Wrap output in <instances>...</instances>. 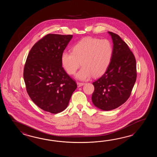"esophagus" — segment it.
<instances>
[{"mask_svg": "<svg viewBox=\"0 0 157 157\" xmlns=\"http://www.w3.org/2000/svg\"><path fill=\"white\" fill-rule=\"evenodd\" d=\"M77 86L81 87L85 85V83H82V82H77Z\"/></svg>", "mask_w": 157, "mask_h": 157, "instance_id": "1", "label": "esophagus"}]
</instances>
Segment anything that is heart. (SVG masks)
Instances as JSON below:
<instances>
[{
    "instance_id": "1",
    "label": "heart",
    "mask_w": 157,
    "mask_h": 157,
    "mask_svg": "<svg viewBox=\"0 0 157 157\" xmlns=\"http://www.w3.org/2000/svg\"><path fill=\"white\" fill-rule=\"evenodd\" d=\"M113 47L109 41L87 37L74 45L72 52H64L61 62L67 74L72 75L81 66L82 68L76 77L89 80L92 76L99 77L107 71L113 55Z\"/></svg>"
}]
</instances>
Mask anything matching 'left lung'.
Returning a JSON list of instances; mask_svg holds the SVG:
<instances>
[{"label": "left lung", "instance_id": "1", "mask_svg": "<svg viewBox=\"0 0 157 157\" xmlns=\"http://www.w3.org/2000/svg\"><path fill=\"white\" fill-rule=\"evenodd\" d=\"M113 41V55L106 72L94 82L92 101L101 110H112L124 103L130 96L137 77L135 56L120 36L108 32Z\"/></svg>", "mask_w": 157, "mask_h": 157}]
</instances>
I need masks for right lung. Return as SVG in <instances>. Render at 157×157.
I'll use <instances>...</instances> for the list:
<instances>
[{
  "mask_svg": "<svg viewBox=\"0 0 157 157\" xmlns=\"http://www.w3.org/2000/svg\"><path fill=\"white\" fill-rule=\"evenodd\" d=\"M73 36L48 34L34 44L24 70L26 90L34 103L51 113L62 112L77 88L62 67L61 56Z\"/></svg>",
  "mask_w": 157,
  "mask_h": 157,
  "instance_id": "obj_1",
  "label": "right lung"
}]
</instances>
